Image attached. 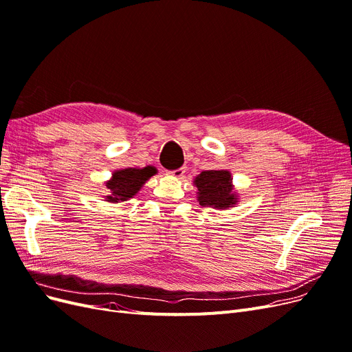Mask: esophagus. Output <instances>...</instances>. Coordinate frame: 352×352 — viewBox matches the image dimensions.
I'll return each mask as SVG.
<instances>
[{
	"label": "esophagus",
	"mask_w": 352,
	"mask_h": 352,
	"mask_svg": "<svg viewBox=\"0 0 352 352\" xmlns=\"http://www.w3.org/2000/svg\"><path fill=\"white\" fill-rule=\"evenodd\" d=\"M168 174L173 175V177H175V178H182V177H184V174H186V168H184V166H181V168H178V170L168 171Z\"/></svg>",
	"instance_id": "obj_1"
}]
</instances>
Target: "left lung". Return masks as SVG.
<instances>
[{"label": "left lung", "mask_w": 352, "mask_h": 352, "mask_svg": "<svg viewBox=\"0 0 352 352\" xmlns=\"http://www.w3.org/2000/svg\"><path fill=\"white\" fill-rule=\"evenodd\" d=\"M232 174L226 170H210L198 174L194 179L197 198L203 207L217 210L230 208L237 203V194L233 191Z\"/></svg>", "instance_id": "left-lung-1"}]
</instances>
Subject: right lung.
I'll list each match as a JSON object with an SVG mask.
<instances>
[{
    "mask_svg": "<svg viewBox=\"0 0 352 352\" xmlns=\"http://www.w3.org/2000/svg\"><path fill=\"white\" fill-rule=\"evenodd\" d=\"M157 174L154 166L145 168H124L112 174V178L106 182V188L111 192L106 195L104 201L109 203H122L128 201L129 198L136 195L145 182Z\"/></svg>",
    "mask_w": 352,
    "mask_h": 352,
    "instance_id": "right-lung-1",
    "label": "right lung"
}]
</instances>
